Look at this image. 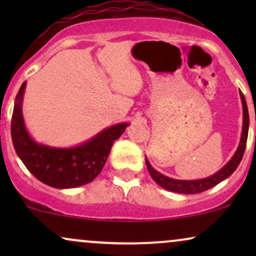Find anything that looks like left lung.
Segmentation results:
<instances>
[{
	"mask_svg": "<svg viewBox=\"0 0 256 256\" xmlns=\"http://www.w3.org/2000/svg\"><path fill=\"white\" fill-rule=\"evenodd\" d=\"M240 101H242V108H243L242 134H240V144L237 146V150L234 152V155H232L230 161H228L224 167H222L218 172H216L214 174L210 176V177L202 178V179H194V180H180V179L170 178L167 177V176L162 174V173L156 171V170L150 165V162H149L148 158L146 156V168H148V171L150 173L152 178L155 180V183H158L161 188L168 190V192L192 195V194L204 192L206 190L216 186V185H218L220 182L225 180L226 178L230 177L232 173L236 171V168L240 165V160H242L243 154H244L246 138H248V130H249L248 107H246L244 95H243L242 92H240Z\"/></svg>",
	"mask_w": 256,
	"mask_h": 256,
	"instance_id": "obj_1",
	"label": "left lung"
}]
</instances>
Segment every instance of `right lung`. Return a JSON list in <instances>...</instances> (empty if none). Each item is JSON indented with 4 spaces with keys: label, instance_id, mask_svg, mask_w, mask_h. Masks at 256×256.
Returning a JSON list of instances; mask_svg holds the SVG:
<instances>
[{
    "label": "right lung",
    "instance_id": "obj_1",
    "mask_svg": "<svg viewBox=\"0 0 256 256\" xmlns=\"http://www.w3.org/2000/svg\"><path fill=\"white\" fill-rule=\"evenodd\" d=\"M25 89L26 82L14 101L10 132L14 149L26 168L38 180L56 189H71L92 182L104 168L113 143L130 122L112 125L90 140L68 148L38 143L28 134L22 116Z\"/></svg>",
    "mask_w": 256,
    "mask_h": 256
}]
</instances>
